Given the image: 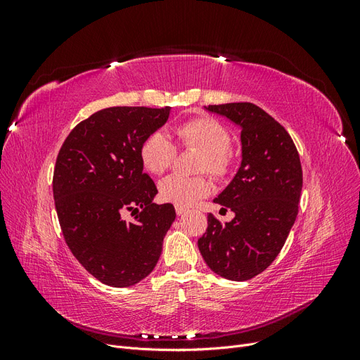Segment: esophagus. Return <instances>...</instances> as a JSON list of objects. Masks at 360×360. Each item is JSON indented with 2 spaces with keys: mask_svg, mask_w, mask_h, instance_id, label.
I'll use <instances>...</instances> for the list:
<instances>
[{
  "mask_svg": "<svg viewBox=\"0 0 360 360\" xmlns=\"http://www.w3.org/2000/svg\"><path fill=\"white\" fill-rule=\"evenodd\" d=\"M188 212V209L186 207H180V205H176V213H177V216H181V214H184Z\"/></svg>",
  "mask_w": 360,
  "mask_h": 360,
  "instance_id": "1",
  "label": "esophagus"
}]
</instances>
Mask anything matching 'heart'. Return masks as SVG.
I'll use <instances>...</instances> for the list:
<instances>
[{"label": "heart", "mask_w": 360, "mask_h": 360, "mask_svg": "<svg viewBox=\"0 0 360 360\" xmlns=\"http://www.w3.org/2000/svg\"><path fill=\"white\" fill-rule=\"evenodd\" d=\"M174 135L179 139L180 146L192 147L201 151L200 171H207L219 177L230 167V132L216 120L210 117H198L189 122L174 127ZM176 156V146L171 138L162 132L150 134L139 147V159L143 167L150 174L165 172ZM212 189L210 180L198 177H181L177 174L168 176L159 183V195L165 202L188 207L209 195Z\"/></svg>", "instance_id": "1"}]
</instances>
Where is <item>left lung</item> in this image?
<instances>
[{"instance_id": "left-lung-1", "label": "left lung", "mask_w": 360, "mask_h": 360, "mask_svg": "<svg viewBox=\"0 0 360 360\" xmlns=\"http://www.w3.org/2000/svg\"><path fill=\"white\" fill-rule=\"evenodd\" d=\"M240 129L242 162L213 202L234 219L222 225L209 214L200 252L216 275L246 281L266 270L281 252L299 212L302 165L291 136L254 103L204 106Z\"/></svg>"}]
</instances>
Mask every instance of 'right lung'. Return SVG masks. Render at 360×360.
<instances>
[{
	"label": "right lung",
	"instance_id": "obj_1",
	"mask_svg": "<svg viewBox=\"0 0 360 360\" xmlns=\"http://www.w3.org/2000/svg\"><path fill=\"white\" fill-rule=\"evenodd\" d=\"M171 108L112 106L90 115L64 141L53 169V200L72 254L110 287L138 284L158 264L176 219L139 159L143 141L168 122ZM136 210L134 223L121 214Z\"/></svg>",
	"mask_w": 360,
	"mask_h": 360
}]
</instances>
